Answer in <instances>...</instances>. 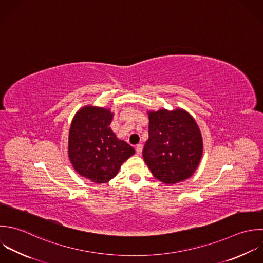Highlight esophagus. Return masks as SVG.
<instances>
[{"label":"esophagus","mask_w":263,"mask_h":263,"mask_svg":"<svg viewBox=\"0 0 263 263\" xmlns=\"http://www.w3.org/2000/svg\"><path fill=\"white\" fill-rule=\"evenodd\" d=\"M142 148H143L142 144H137L136 145V153H137V155H140L142 153Z\"/></svg>","instance_id":"obj_1"}]
</instances>
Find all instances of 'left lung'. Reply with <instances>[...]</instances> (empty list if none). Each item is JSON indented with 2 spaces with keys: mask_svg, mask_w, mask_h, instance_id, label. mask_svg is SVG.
I'll list each match as a JSON object with an SVG mask.
<instances>
[{
  "mask_svg": "<svg viewBox=\"0 0 263 263\" xmlns=\"http://www.w3.org/2000/svg\"><path fill=\"white\" fill-rule=\"evenodd\" d=\"M203 153L200 129L193 117L182 109L149 112L148 140L143 159L153 175L167 184L191 177Z\"/></svg>",
  "mask_w": 263,
  "mask_h": 263,
  "instance_id": "left-lung-1",
  "label": "left lung"
}]
</instances>
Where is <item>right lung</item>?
Instances as JSON below:
<instances>
[{"label":"right lung","mask_w":263,"mask_h":263,"mask_svg":"<svg viewBox=\"0 0 263 263\" xmlns=\"http://www.w3.org/2000/svg\"><path fill=\"white\" fill-rule=\"evenodd\" d=\"M108 109L86 106L77 112L69 129L68 154L76 171L96 183L114 178L134 148L109 128Z\"/></svg>","instance_id":"obj_1"}]
</instances>
